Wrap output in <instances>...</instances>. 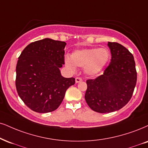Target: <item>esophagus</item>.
Wrapping results in <instances>:
<instances>
[{"label":"esophagus","mask_w":148,"mask_h":148,"mask_svg":"<svg viewBox=\"0 0 148 148\" xmlns=\"http://www.w3.org/2000/svg\"><path fill=\"white\" fill-rule=\"evenodd\" d=\"M81 81H82V77H76L75 78V82L76 83H78V82H80Z\"/></svg>","instance_id":"1"}]
</instances>
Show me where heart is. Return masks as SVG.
<instances>
[{"instance_id": "heart-1", "label": "heart", "mask_w": 148, "mask_h": 148, "mask_svg": "<svg viewBox=\"0 0 148 148\" xmlns=\"http://www.w3.org/2000/svg\"><path fill=\"white\" fill-rule=\"evenodd\" d=\"M110 58V53L106 48H90L76 50L71 58L66 56L64 62L66 66L72 71L76 66L84 67L88 75L97 74L105 66Z\"/></svg>"}]
</instances>
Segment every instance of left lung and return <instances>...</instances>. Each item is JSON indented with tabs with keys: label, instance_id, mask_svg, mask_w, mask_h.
<instances>
[{
	"label": "left lung",
	"instance_id": "1",
	"mask_svg": "<svg viewBox=\"0 0 148 148\" xmlns=\"http://www.w3.org/2000/svg\"><path fill=\"white\" fill-rule=\"evenodd\" d=\"M110 63L103 74L86 81L85 99L95 112L109 113L121 109L132 97L136 84L135 62L132 54L117 42H108Z\"/></svg>",
	"mask_w": 148,
	"mask_h": 148
}]
</instances>
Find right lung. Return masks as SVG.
<instances>
[{"instance_id":"obj_1","label":"right lung","mask_w":148,"mask_h":148,"mask_svg":"<svg viewBox=\"0 0 148 148\" xmlns=\"http://www.w3.org/2000/svg\"><path fill=\"white\" fill-rule=\"evenodd\" d=\"M66 43L50 38L30 43L24 49L16 65V87L27 107L40 113L54 111L75 78L61 75Z\"/></svg>"}]
</instances>
